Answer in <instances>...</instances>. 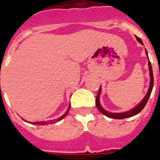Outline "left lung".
<instances>
[{
	"label": "left lung",
	"instance_id": "8db88e82",
	"mask_svg": "<svg viewBox=\"0 0 160 160\" xmlns=\"http://www.w3.org/2000/svg\"><path fill=\"white\" fill-rule=\"evenodd\" d=\"M136 39L137 41H139V43L143 44L142 42L141 39L136 36ZM146 54L148 55V53H147L146 51ZM149 75H150V85H149V90H148V93H147V95H145V97L143 99L141 102L139 103V105H137L135 108H134L133 109L131 110H129V111H127V112H124V113H110V112H108L106 110L103 109L101 105L100 104V100H99V97H100V90L101 89L100 88V90H99V92H98V95H97V97H96V101H95V105H96V107H97V109L100 110L103 114H105V116L109 117V118H112V119H125V118H129V117H132L135 115V114H139V112L141 111L142 109H144L145 105H146V103L148 102V100H149V98L151 95V92H152V90H153V86H154V76H153V70H152V65H151V63L150 61L149 60Z\"/></svg>",
	"mask_w": 160,
	"mask_h": 160
}]
</instances>
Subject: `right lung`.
<instances>
[{"label":"right lung","instance_id":"right-lung-1","mask_svg":"<svg viewBox=\"0 0 160 160\" xmlns=\"http://www.w3.org/2000/svg\"><path fill=\"white\" fill-rule=\"evenodd\" d=\"M69 109H70V107H69V109H68V110L67 111H66V113H65V114H64V115H62V116L60 117V118H59V119H58V120H60V119H62L63 118H65V115H66V114H67V113H68V111H69ZM31 124H46V122H33V123H31Z\"/></svg>","mask_w":160,"mask_h":160}]
</instances>
